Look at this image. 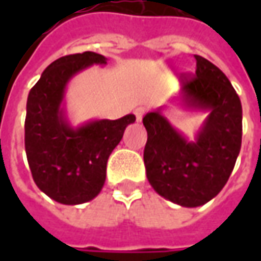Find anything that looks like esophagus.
<instances>
[{"label": "esophagus", "mask_w": 261, "mask_h": 261, "mask_svg": "<svg viewBox=\"0 0 261 261\" xmlns=\"http://www.w3.org/2000/svg\"><path fill=\"white\" fill-rule=\"evenodd\" d=\"M134 113L136 116V120L138 122H141L142 120V117L145 115V107H142V106H139V107H136L135 110H134Z\"/></svg>", "instance_id": "obj_1"}]
</instances>
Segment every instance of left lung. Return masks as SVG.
Here are the masks:
<instances>
[{
  "label": "left lung",
  "mask_w": 261,
  "mask_h": 261,
  "mask_svg": "<svg viewBox=\"0 0 261 261\" xmlns=\"http://www.w3.org/2000/svg\"><path fill=\"white\" fill-rule=\"evenodd\" d=\"M196 72L181 78L177 100L190 110L207 112L195 141H189L163 115L144 116L148 134L144 163L156 193L185 207L205 205L226 185L241 149L243 109L225 74L196 55Z\"/></svg>",
  "instance_id": "1"
}]
</instances>
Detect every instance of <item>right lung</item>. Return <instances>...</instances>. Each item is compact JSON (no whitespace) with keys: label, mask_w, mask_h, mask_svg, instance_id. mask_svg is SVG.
<instances>
[{"label":"right lung","mask_w":261,"mask_h":261,"mask_svg":"<svg viewBox=\"0 0 261 261\" xmlns=\"http://www.w3.org/2000/svg\"><path fill=\"white\" fill-rule=\"evenodd\" d=\"M95 52L66 55L54 61L27 97L24 145L36 186L62 205L93 200L106 181L107 160L122 141L126 126L136 120L126 115L116 120L95 119L71 126L65 112V90L74 76L91 65H106Z\"/></svg>","instance_id":"right-lung-1"}]
</instances>
